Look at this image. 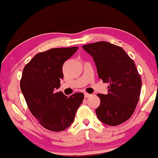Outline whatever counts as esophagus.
Masks as SVG:
<instances>
[{"label": "esophagus", "mask_w": 158, "mask_h": 158, "mask_svg": "<svg viewBox=\"0 0 158 158\" xmlns=\"http://www.w3.org/2000/svg\"><path fill=\"white\" fill-rule=\"evenodd\" d=\"M91 96V94H87V93H85V94H84V97H85V98H89V97H90Z\"/></svg>", "instance_id": "obj_1"}]
</instances>
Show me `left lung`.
Here are the masks:
<instances>
[{
	"label": "left lung",
	"mask_w": 158,
	"mask_h": 158,
	"mask_svg": "<svg viewBox=\"0 0 158 158\" xmlns=\"http://www.w3.org/2000/svg\"><path fill=\"white\" fill-rule=\"evenodd\" d=\"M96 64L98 77L109 83L108 94H97L101 104L96 110L100 121L117 126L128 120L136 109L141 88L134 62L123 48L106 41L84 45Z\"/></svg>",
	"instance_id": "1"
}]
</instances>
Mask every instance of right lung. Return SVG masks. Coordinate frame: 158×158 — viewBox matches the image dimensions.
<instances>
[{"instance_id":"obj_1","label":"right lung","mask_w":158,"mask_h":158,"mask_svg":"<svg viewBox=\"0 0 158 158\" xmlns=\"http://www.w3.org/2000/svg\"><path fill=\"white\" fill-rule=\"evenodd\" d=\"M77 49L78 47L61 48L39 52L22 72L20 88L27 106L39 124L50 131L68 128L83 102L82 93L67 97L61 91H55L63 79V64Z\"/></svg>"}]
</instances>
